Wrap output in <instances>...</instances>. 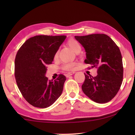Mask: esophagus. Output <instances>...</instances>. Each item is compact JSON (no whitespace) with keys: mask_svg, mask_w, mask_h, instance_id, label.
<instances>
[{"mask_svg":"<svg viewBox=\"0 0 135 135\" xmlns=\"http://www.w3.org/2000/svg\"><path fill=\"white\" fill-rule=\"evenodd\" d=\"M75 73L74 72H71V73H67L66 74V76L67 77H69L70 75H72L73 74H74Z\"/></svg>","mask_w":135,"mask_h":135,"instance_id":"34e87169","label":"esophagus"}]
</instances>
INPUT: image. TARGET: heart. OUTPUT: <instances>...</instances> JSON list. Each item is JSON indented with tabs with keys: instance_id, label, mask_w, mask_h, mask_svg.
Wrapping results in <instances>:
<instances>
[{
	"instance_id": "obj_1",
	"label": "heart",
	"mask_w": 135,
	"mask_h": 135,
	"mask_svg": "<svg viewBox=\"0 0 135 135\" xmlns=\"http://www.w3.org/2000/svg\"><path fill=\"white\" fill-rule=\"evenodd\" d=\"M67 45L75 53H79L81 50L80 44H79V42L76 40L73 39V38H71V39L68 40L67 42ZM58 52H56L55 54L54 58L56 59L58 58ZM77 63L75 62H67V63H64L62 64V69L63 70H66V71H72V70L75 69Z\"/></svg>"
}]
</instances>
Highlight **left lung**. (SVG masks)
<instances>
[{
	"label": "left lung",
	"instance_id": "obj_1",
	"mask_svg": "<svg viewBox=\"0 0 135 135\" xmlns=\"http://www.w3.org/2000/svg\"><path fill=\"white\" fill-rule=\"evenodd\" d=\"M75 38L85 50V63L97 68L96 77L85 74L82 91L96 103L109 102L117 95L123 80L122 58L119 47L104 34L75 36Z\"/></svg>",
	"mask_w": 135,
	"mask_h": 135
}]
</instances>
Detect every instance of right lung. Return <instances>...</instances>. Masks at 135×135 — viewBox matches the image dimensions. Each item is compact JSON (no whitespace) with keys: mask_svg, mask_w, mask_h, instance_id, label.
Masks as SVG:
<instances>
[{"mask_svg":"<svg viewBox=\"0 0 135 135\" xmlns=\"http://www.w3.org/2000/svg\"><path fill=\"white\" fill-rule=\"evenodd\" d=\"M66 36H36L29 38L16 53L15 77L23 97L29 104L39 108L51 106L61 95L66 77L60 74L54 81L45 76L47 66Z\"/></svg>","mask_w":135,"mask_h":135,"instance_id":"right-lung-1","label":"right lung"}]
</instances>
